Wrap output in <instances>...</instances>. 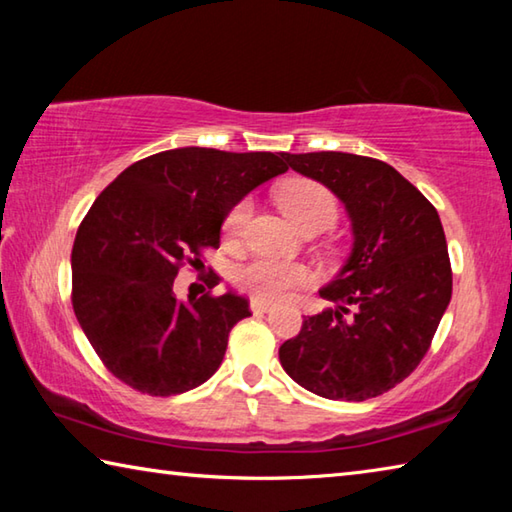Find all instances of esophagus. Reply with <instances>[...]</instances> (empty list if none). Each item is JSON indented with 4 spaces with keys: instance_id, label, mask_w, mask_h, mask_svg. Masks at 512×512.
I'll list each match as a JSON object with an SVG mask.
<instances>
[{
    "instance_id": "1",
    "label": "esophagus",
    "mask_w": 512,
    "mask_h": 512,
    "mask_svg": "<svg viewBox=\"0 0 512 512\" xmlns=\"http://www.w3.org/2000/svg\"><path fill=\"white\" fill-rule=\"evenodd\" d=\"M250 309H253L255 314H266V311L271 309V302L259 300V298H250Z\"/></svg>"
}]
</instances>
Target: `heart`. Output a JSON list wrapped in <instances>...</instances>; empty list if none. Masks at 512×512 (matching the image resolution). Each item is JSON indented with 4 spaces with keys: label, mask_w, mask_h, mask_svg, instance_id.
<instances>
[{
    "label": "heart",
    "mask_w": 512,
    "mask_h": 512,
    "mask_svg": "<svg viewBox=\"0 0 512 512\" xmlns=\"http://www.w3.org/2000/svg\"><path fill=\"white\" fill-rule=\"evenodd\" d=\"M277 203L289 216L296 228H327L336 219V198L327 187L314 183V180H291L277 192ZM250 205L239 203L228 214L225 230L237 235L248 221ZM311 282V271L307 266L296 262H275V259H257L237 273V284L259 300H280L289 296L293 289L305 287Z\"/></svg>",
    "instance_id": "heart-1"
}]
</instances>
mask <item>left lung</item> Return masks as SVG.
I'll use <instances>...</instances> for the list:
<instances>
[{"label": "left lung", "mask_w": 512, "mask_h": 512, "mask_svg": "<svg viewBox=\"0 0 512 512\" xmlns=\"http://www.w3.org/2000/svg\"><path fill=\"white\" fill-rule=\"evenodd\" d=\"M282 155L345 205L352 248L318 291L334 307L305 318L280 345V363L327 400H370L418 368L452 300L443 223L391 164L341 151Z\"/></svg>", "instance_id": "left-lung-1"}]
</instances>
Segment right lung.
<instances>
[{
    "label": "right lung",
    "mask_w": 512,
    "mask_h": 512,
    "mask_svg": "<svg viewBox=\"0 0 512 512\" xmlns=\"http://www.w3.org/2000/svg\"><path fill=\"white\" fill-rule=\"evenodd\" d=\"M287 169L282 153L185 146L131 164L103 189L74 239L72 305L112 375L167 397L219 370L248 300L230 289L183 302L173 280L185 262L201 264V248H219L241 198Z\"/></svg>",
    "instance_id": "right-lung-1"
}]
</instances>
